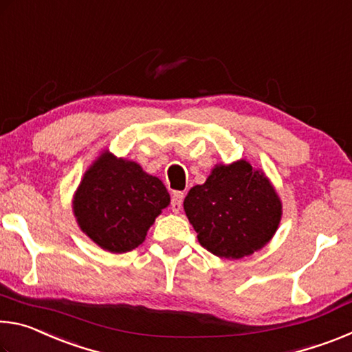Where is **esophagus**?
Segmentation results:
<instances>
[{"label": "esophagus", "instance_id": "34e87169", "mask_svg": "<svg viewBox=\"0 0 352 352\" xmlns=\"http://www.w3.org/2000/svg\"><path fill=\"white\" fill-rule=\"evenodd\" d=\"M183 199H184V192L182 190H175L174 194H172V200H170V208L174 212H178L182 210V205H183Z\"/></svg>", "mask_w": 352, "mask_h": 352}]
</instances>
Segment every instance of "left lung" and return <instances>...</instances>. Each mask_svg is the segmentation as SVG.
<instances>
[{
  "instance_id": "obj_1",
  "label": "left lung",
  "mask_w": 352,
  "mask_h": 352,
  "mask_svg": "<svg viewBox=\"0 0 352 352\" xmlns=\"http://www.w3.org/2000/svg\"><path fill=\"white\" fill-rule=\"evenodd\" d=\"M200 245L225 259L258 252L276 233L283 205L264 172L245 160L217 164L183 201Z\"/></svg>"
}]
</instances>
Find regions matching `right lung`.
Listing matches in <instances>:
<instances>
[{"label": "right lung", "instance_id": "add662e5", "mask_svg": "<svg viewBox=\"0 0 352 352\" xmlns=\"http://www.w3.org/2000/svg\"><path fill=\"white\" fill-rule=\"evenodd\" d=\"M169 204L160 178L105 151L83 174L73 211L94 243L107 252L126 253L144 242L147 230Z\"/></svg>", "mask_w": 352, "mask_h": 352}]
</instances>
